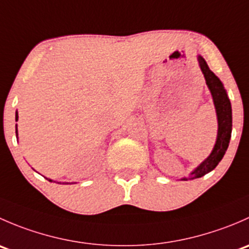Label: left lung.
<instances>
[{
  "label": "left lung",
  "instance_id": "left-lung-1",
  "mask_svg": "<svg viewBox=\"0 0 249 249\" xmlns=\"http://www.w3.org/2000/svg\"><path fill=\"white\" fill-rule=\"evenodd\" d=\"M199 64L200 67H201L203 76H205L206 83H207L208 88H210L211 90L213 101H214L215 110H217L218 136L217 142H215V145L214 148H213L211 155L201 165H200L199 167H197L196 170H195V171L192 172L190 179L202 177L206 173L211 172L212 170L215 169V166L219 164L220 160L224 157L225 152H227L228 147H229L232 127L231 104H230L229 99H228L227 91H225L222 82L219 80V78L211 71L210 67L207 66L206 61L201 56H199ZM183 179L188 180L189 178H183Z\"/></svg>",
  "mask_w": 249,
  "mask_h": 249
}]
</instances>
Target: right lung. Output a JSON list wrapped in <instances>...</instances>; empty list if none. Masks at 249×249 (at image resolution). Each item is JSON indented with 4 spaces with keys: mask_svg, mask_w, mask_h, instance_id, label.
<instances>
[{
    "mask_svg": "<svg viewBox=\"0 0 249 249\" xmlns=\"http://www.w3.org/2000/svg\"><path fill=\"white\" fill-rule=\"evenodd\" d=\"M16 119L18 120V113H17V115H16ZM17 134H18V130H17ZM50 182H52V180H50Z\"/></svg>",
    "mask_w": 249,
    "mask_h": 249,
    "instance_id": "1",
    "label": "right lung"
}]
</instances>
